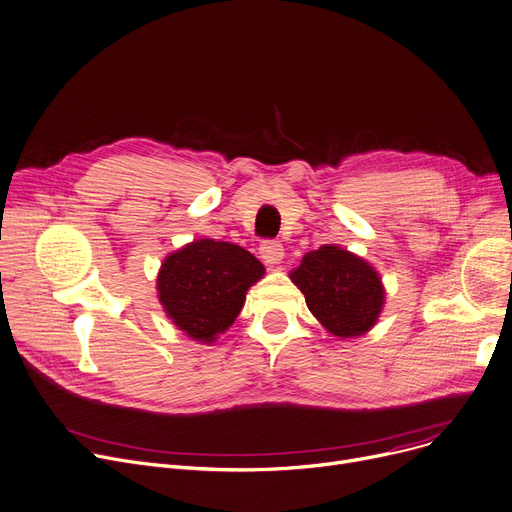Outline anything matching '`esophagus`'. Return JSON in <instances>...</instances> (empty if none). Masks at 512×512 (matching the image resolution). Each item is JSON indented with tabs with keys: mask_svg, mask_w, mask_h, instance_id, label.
I'll return each instance as SVG.
<instances>
[{
	"mask_svg": "<svg viewBox=\"0 0 512 512\" xmlns=\"http://www.w3.org/2000/svg\"><path fill=\"white\" fill-rule=\"evenodd\" d=\"M259 253L265 263H280L284 259V247L280 241H263Z\"/></svg>",
	"mask_w": 512,
	"mask_h": 512,
	"instance_id": "obj_1",
	"label": "esophagus"
}]
</instances>
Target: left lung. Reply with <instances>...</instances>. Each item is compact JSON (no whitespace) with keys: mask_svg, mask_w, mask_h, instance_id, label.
Returning <instances> with one entry per match:
<instances>
[{"mask_svg":"<svg viewBox=\"0 0 512 512\" xmlns=\"http://www.w3.org/2000/svg\"><path fill=\"white\" fill-rule=\"evenodd\" d=\"M309 311L337 337H356L379 319L385 290L364 259L333 245L306 253L290 274Z\"/></svg>","mask_w":512,"mask_h":512,"instance_id":"8db88e82","label":"left lung"}]
</instances>
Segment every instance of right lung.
Listing matches in <instances>:
<instances>
[{
	"mask_svg": "<svg viewBox=\"0 0 512 512\" xmlns=\"http://www.w3.org/2000/svg\"><path fill=\"white\" fill-rule=\"evenodd\" d=\"M265 267L243 247L201 238L168 255L158 274L166 315L197 342H214L241 313Z\"/></svg>",
	"mask_w": 512,
	"mask_h": 512,
	"instance_id": "obj_1",
	"label": "right lung"
}]
</instances>
